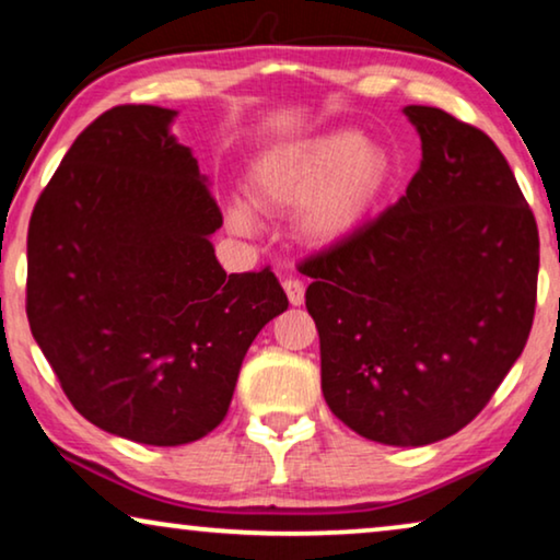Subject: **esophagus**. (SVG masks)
Here are the masks:
<instances>
[{
	"label": "esophagus",
	"instance_id": "1",
	"mask_svg": "<svg viewBox=\"0 0 560 560\" xmlns=\"http://www.w3.org/2000/svg\"><path fill=\"white\" fill-rule=\"evenodd\" d=\"M282 288H285L290 305H301L305 301V285L298 278H288L282 282Z\"/></svg>",
	"mask_w": 560,
	"mask_h": 560
}]
</instances>
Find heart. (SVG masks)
Here are the masks:
<instances>
[{
    "label": "heart",
    "instance_id": "b5f03b06",
    "mask_svg": "<svg viewBox=\"0 0 560 560\" xmlns=\"http://www.w3.org/2000/svg\"><path fill=\"white\" fill-rule=\"evenodd\" d=\"M393 163L385 148L351 129L282 142L265 150L252 165L249 198L265 211L298 206V232L313 244H331L362 224L387 188ZM229 221L240 232H255L249 203L229 206Z\"/></svg>",
    "mask_w": 560,
    "mask_h": 560
}]
</instances>
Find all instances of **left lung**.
<instances>
[{"label": "left lung", "instance_id": "1", "mask_svg": "<svg viewBox=\"0 0 560 560\" xmlns=\"http://www.w3.org/2000/svg\"><path fill=\"white\" fill-rule=\"evenodd\" d=\"M423 142L408 190L301 262L320 389L387 446L448 439L523 354L538 298V224L500 148L435 106H405Z\"/></svg>", "mask_w": 560, "mask_h": 560}]
</instances>
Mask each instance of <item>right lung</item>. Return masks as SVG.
I'll return each instance as SVG.
<instances>
[{
	"mask_svg": "<svg viewBox=\"0 0 560 560\" xmlns=\"http://www.w3.org/2000/svg\"><path fill=\"white\" fill-rule=\"evenodd\" d=\"M173 109L125 104L75 137L27 232V320L75 410L180 446L224 420L242 359L288 308L270 267L226 275L221 211Z\"/></svg>",
	"mask_w": 560,
	"mask_h": 560,
	"instance_id": "right-lung-1",
	"label": "right lung"
}]
</instances>
